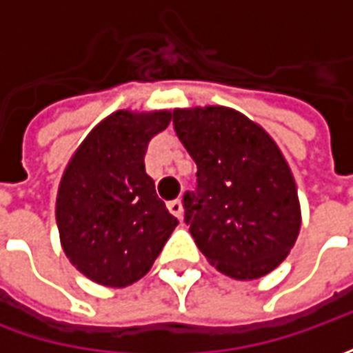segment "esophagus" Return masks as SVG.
<instances>
[{"instance_id":"34e87169","label":"esophagus","mask_w":353,"mask_h":353,"mask_svg":"<svg viewBox=\"0 0 353 353\" xmlns=\"http://www.w3.org/2000/svg\"><path fill=\"white\" fill-rule=\"evenodd\" d=\"M167 208H169V212L172 214V216H176L179 220L183 218V202L176 198V200H170L169 204H167Z\"/></svg>"}]
</instances>
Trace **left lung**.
Wrapping results in <instances>:
<instances>
[{
    "instance_id": "8db88e82",
    "label": "left lung",
    "mask_w": 353,
    "mask_h": 353,
    "mask_svg": "<svg viewBox=\"0 0 353 353\" xmlns=\"http://www.w3.org/2000/svg\"><path fill=\"white\" fill-rule=\"evenodd\" d=\"M172 125L196 163L183 196L198 250L224 275L250 281L273 271L301 230L291 169L275 141L228 108L172 112Z\"/></svg>"
}]
</instances>
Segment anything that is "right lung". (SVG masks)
I'll return each instance as SVG.
<instances>
[{"label": "right lung", "instance_id": "right-lung-1", "mask_svg": "<svg viewBox=\"0 0 353 353\" xmlns=\"http://www.w3.org/2000/svg\"><path fill=\"white\" fill-rule=\"evenodd\" d=\"M170 112H116L68 163L57 196L62 250L86 277L128 287L151 269L179 220L157 196L145 151Z\"/></svg>", "mask_w": 353, "mask_h": 353}]
</instances>
